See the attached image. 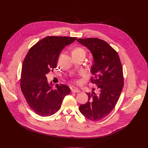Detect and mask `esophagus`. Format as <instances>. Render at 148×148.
<instances>
[{
	"mask_svg": "<svg viewBox=\"0 0 148 148\" xmlns=\"http://www.w3.org/2000/svg\"><path fill=\"white\" fill-rule=\"evenodd\" d=\"M71 92H75V93H78L79 92V90L77 88H72L71 89Z\"/></svg>",
	"mask_w": 148,
	"mask_h": 148,
	"instance_id": "obj_1",
	"label": "esophagus"
}]
</instances>
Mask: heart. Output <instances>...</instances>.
I'll return each instance as SVG.
<instances>
[{"mask_svg": "<svg viewBox=\"0 0 148 148\" xmlns=\"http://www.w3.org/2000/svg\"><path fill=\"white\" fill-rule=\"evenodd\" d=\"M85 53V51L84 50L80 47H77L75 49H74L73 51V53Z\"/></svg>", "mask_w": 148, "mask_h": 148, "instance_id": "b5f03b06", "label": "heart"}]
</instances>
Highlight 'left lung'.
Listing matches in <instances>:
<instances>
[{
    "instance_id": "1",
    "label": "left lung",
    "mask_w": 148,
    "mask_h": 148,
    "mask_svg": "<svg viewBox=\"0 0 148 148\" xmlns=\"http://www.w3.org/2000/svg\"><path fill=\"white\" fill-rule=\"evenodd\" d=\"M77 41L91 52V82L98 91L87 93L88 99L79 107L80 112L89 120L99 121L114 108L123 87V70L117 52L108 43L98 38H78ZM93 90H95L94 88Z\"/></svg>"
}]
</instances>
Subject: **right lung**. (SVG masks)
Returning <instances> with one entry per match:
<instances>
[{"instance_id": "1", "label": "right lung", "mask_w": 148, "mask_h": 148, "mask_svg": "<svg viewBox=\"0 0 148 148\" xmlns=\"http://www.w3.org/2000/svg\"><path fill=\"white\" fill-rule=\"evenodd\" d=\"M77 37L47 36L30 48L23 61L20 88L32 110L41 116H49L60 108L64 97L71 92L64 84L48 83L46 76L57 66L61 50Z\"/></svg>"}]
</instances>
